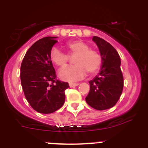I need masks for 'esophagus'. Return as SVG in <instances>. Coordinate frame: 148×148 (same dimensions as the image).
Returning a JSON list of instances; mask_svg holds the SVG:
<instances>
[{"mask_svg": "<svg viewBox=\"0 0 148 148\" xmlns=\"http://www.w3.org/2000/svg\"><path fill=\"white\" fill-rule=\"evenodd\" d=\"M79 84V83H71V82H70L69 83V86H70V87H74V86H78Z\"/></svg>", "mask_w": 148, "mask_h": 148, "instance_id": "34e87169", "label": "esophagus"}]
</instances>
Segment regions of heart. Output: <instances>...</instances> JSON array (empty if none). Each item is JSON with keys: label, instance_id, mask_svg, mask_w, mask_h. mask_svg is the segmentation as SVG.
Returning a JSON list of instances; mask_svg holds the SVG:
<instances>
[{"label": "heart", "instance_id": "b5f03b06", "mask_svg": "<svg viewBox=\"0 0 148 148\" xmlns=\"http://www.w3.org/2000/svg\"><path fill=\"white\" fill-rule=\"evenodd\" d=\"M68 54L57 48L51 51V61L59 68H64L69 62V56L74 58L76 64L62 70L59 73L61 78L68 81H77L84 78L87 74H94L102 66V58L97 51L89 49L86 43L80 40L69 41L66 44Z\"/></svg>", "mask_w": 148, "mask_h": 148}]
</instances>
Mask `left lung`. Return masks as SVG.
Here are the masks:
<instances>
[{
    "instance_id": "1",
    "label": "left lung",
    "mask_w": 148,
    "mask_h": 148,
    "mask_svg": "<svg viewBox=\"0 0 148 148\" xmlns=\"http://www.w3.org/2000/svg\"><path fill=\"white\" fill-rule=\"evenodd\" d=\"M102 56V69L99 75L89 82L90 90L85 98L92 108L104 110L115 105L120 98L124 79L121 61L116 49L103 38L94 36Z\"/></svg>"
}]
</instances>
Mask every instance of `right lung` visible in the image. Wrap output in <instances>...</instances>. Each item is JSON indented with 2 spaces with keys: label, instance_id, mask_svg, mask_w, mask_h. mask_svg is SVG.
Here are the masks:
<instances>
[{
  "label": "right lung",
  "instance_id": "1",
  "mask_svg": "<svg viewBox=\"0 0 148 148\" xmlns=\"http://www.w3.org/2000/svg\"><path fill=\"white\" fill-rule=\"evenodd\" d=\"M55 36H47L34 43L25 54L21 66V81L26 100L34 110L50 114L60 109L65 100L69 84L56 79L50 59Z\"/></svg>",
  "mask_w": 148,
  "mask_h": 148
}]
</instances>
